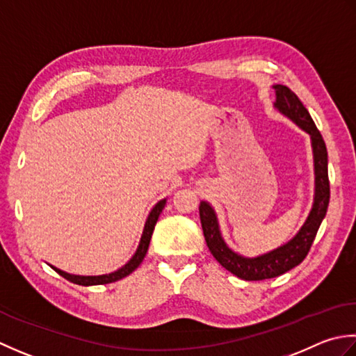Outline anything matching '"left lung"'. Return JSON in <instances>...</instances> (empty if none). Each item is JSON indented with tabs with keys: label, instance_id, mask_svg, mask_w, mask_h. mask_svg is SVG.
<instances>
[{
	"label": "left lung",
	"instance_id": "1",
	"mask_svg": "<svg viewBox=\"0 0 356 356\" xmlns=\"http://www.w3.org/2000/svg\"><path fill=\"white\" fill-rule=\"evenodd\" d=\"M273 89L277 92L275 107L281 113H284L286 117L295 121L302 130H306L312 138L315 161V201L307 221L304 222V226L293 239H290L287 244L281 245V248L257 258H244L232 252L221 238L213 209L206 201L201 202L200 220L209 250L212 252L215 259L218 261L224 269L245 281H259L280 277V275L286 273L287 270L293 269L295 266L302 263L304 258L307 257L312 244L315 241L316 232L321 226L325 212H327L330 200L327 149H325L323 135L316 129L307 108L304 107L300 98L289 87L277 84L273 86Z\"/></svg>",
	"mask_w": 356,
	"mask_h": 356
}]
</instances>
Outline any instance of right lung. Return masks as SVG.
Here are the masks:
<instances>
[{
    "mask_svg": "<svg viewBox=\"0 0 356 356\" xmlns=\"http://www.w3.org/2000/svg\"><path fill=\"white\" fill-rule=\"evenodd\" d=\"M165 206V200H161L158 202V204L152 209V212L149 215V218L146 221V226H144V232H143V236H141V241L140 245H138V249L135 252V255L132 257V259L129 261L126 266H122L120 270L113 272V273H108V275H99V277H79V275H70L63 272L60 269H56V267L52 266V269L55 272H58L61 275L63 278H66L70 282H75V284L79 286H98V284H108V282H113V281H118L121 278L127 277V275L132 273L138 266L141 264V261L144 259L149 249V243H150V238L152 234H154V229H155V224L158 221V216L159 213L163 212V209Z\"/></svg>",
    "mask_w": 356,
    "mask_h": 356,
    "instance_id": "add662e5",
    "label": "right lung"
}]
</instances>
